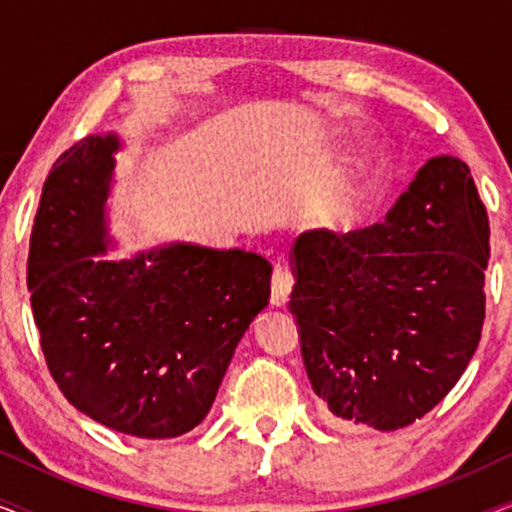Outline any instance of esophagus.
Instances as JSON below:
<instances>
[{
    "label": "esophagus",
    "mask_w": 512,
    "mask_h": 512,
    "mask_svg": "<svg viewBox=\"0 0 512 512\" xmlns=\"http://www.w3.org/2000/svg\"><path fill=\"white\" fill-rule=\"evenodd\" d=\"M293 289V272L286 265L277 263L275 272H272V305H284L289 300V293Z\"/></svg>",
    "instance_id": "34e87169"
}]
</instances>
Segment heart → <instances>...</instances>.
<instances>
[{"label":"heart","mask_w":512,"mask_h":512,"mask_svg":"<svg viewBox=\"0 0 512 512\" xmlns=\"http://www.w3.org/2000/svg\"><path fill=\"white\" fill-rule=\"evenodd\" d=\"M352 209V188L335 186L324 200V212L328 219H340Z\"/></svg>","instance_id":"heart-1"}]
</instances>
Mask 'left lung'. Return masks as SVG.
<instances>
[{
	"label": "left lung",
	"instance_id": "8db88e82",
	"mask_svg": "<svg viewBox=\"0 0 512 512\" xmlns=\"http://www.w3.org/2000/svg\"><path fill=\"white\" fill-rule=\"evenodd\" d=\"M489 216L471 170L431 158L380 223L293 244L289 307L335 422L396 431L464 375L485 324Z\"/></svg>",
	"mask_w": 512,
	"mask_h": 512
}]
</instances>
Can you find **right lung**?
Returning a JSON list of instances; mask_svg holds the SVG:
<instances>
[{
  "mask_svg": "<svg viewBox=\"0 0 512 512\" xmlns=\"http://www.w3.org/2000/svg\"><path fill=\"white\" fill-rule=\"evenodd\" d=\"M114 135H88L48 172L27 286L41 352L83 415L135 438H177L212 408L237 342L268 305L272 265L242 249L170 244L100 261Z\"/></svg>",
  "mask_w": 512,
  "mask_h": 512,
  "instance_id": "right-lung-1",
  "label": "right lung"
}]
</instances>
